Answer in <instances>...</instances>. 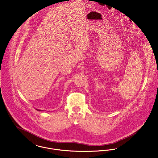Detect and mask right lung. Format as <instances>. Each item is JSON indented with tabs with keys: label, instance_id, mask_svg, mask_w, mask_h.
I'll return each mask as SVG.
<instances>
[{
	"label": "right lung",
	"instance_id": "add662e5",
	"mask_svg": "<svg viewBox=\"0 0 158 158\" xmlns=\"http://www.w3.org/2000/svg\"><path fill=\"white\" fill-rule=\"evenodd\" d=\"M36 110H37V109H36ZM39 110V111H40V110Z\"/></svg>",
	"mask_w": 158,
	"mask_h": 158
}]
</instances>
